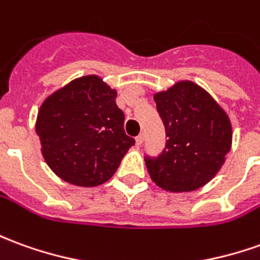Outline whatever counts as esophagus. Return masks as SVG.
<instances>
[{"instance_id":"34e87169","label":"esophagus","mask_w":260,"mask_h":260,"mask_svg":"<svg viewBox=\"0 0 260 260\" xmlns=\"http://www.w3.org/2000/svg\"><path fill=\"white\" fill-rule=\"evenodd\" d=\"M143 141H145V134H139L136 136V145H142Z\"/></svg>"}]
</instances>
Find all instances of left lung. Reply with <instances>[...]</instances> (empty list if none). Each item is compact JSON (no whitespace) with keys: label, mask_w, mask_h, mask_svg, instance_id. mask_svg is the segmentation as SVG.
<instances>
[{"label":"left lung","mask_w":260,"mask_h":260,"mask_svg":"<svg viewBox=\"0 0 260 260\" xmlns=\"http://www.w3.org/2000/svg\"><path fill=\"white\" fill-rule=\"evenodd\" d=\"M166 128V148L157 159H146L156 186L172 193L194 191L211 181L231 150L228 114L203 87L180 80L153 94Z\"/></svg>","instance_id":"8db88e82"}]
</instances>
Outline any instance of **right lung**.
<instances>
[{"label":"right lung","instance_id":"obj_1","mask_svg":"<svg viewBox=\"0 0 260 260\" xmlns=\"http://www.w3.org/2000/svg\"><path fill=\"white\" fill-rule=\"evenodd\" d=\"M117 90L97 74L69 81L43 100L35 131L50 170L61 180L95 187L111 179L135 139L125 134Z\"/></svg>","mask_w":260,"mask_h":260}]
</instances>
